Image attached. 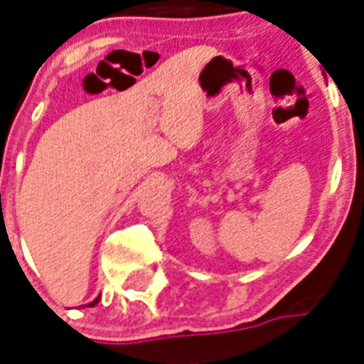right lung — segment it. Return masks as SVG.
I'll return each mask as SVG.
<instances>
[{
	"mask_svg": "<svg viewBox=\"0 0 364 364\" xmlns=\"http://www.w3.org/2000/svg\"><path fill=\"white\" fill-rule=\"evenodd\" d=\"M96 302H98V299L94 300V302H90V304H88V306H94V304H96Z\"/></svg>",
	"mask_w": 364,
	"mask_h": 364,
	"instance_id": "add662e5",
	"label": "right lung"
}]
</instances>
